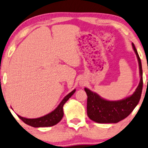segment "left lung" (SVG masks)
Wrapping results in <instances>:
<instances>
[{"label": "left lung", "instance_id": "obj_1", "mask_svg": "<svg viewBox=\"0 0 148 148\" xmlns=\"http://www.w3.org/2000/svg\"><path fill=\"white\" fill-rule=\"evenodd\" d=\"M132 45L139 62L141 76L139 85L131 96L117 101L104 100L96 93L85 88L87 95V115L92 121L100 124L117 123L128 117L139 103L143 89V70L137 50L133 43Z\"/></svg>", "mask_w": 148, "mask_h": 148}]
</instances>
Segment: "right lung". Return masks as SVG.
Segmentation results:
<instances>
[{
    "mask_svg": "<svg viewBox=\"0 0 148 148\" xmlns=\"http://www.w3.org/2000/svg\"><path fill=\"white\" fill-rule=\"evenodd\" d=\"M76 91V89H74L72 91H71L70 93H68L63 100L60 102V104L58 105L57 108L52 111L51 113L47 114V115L43 116V117H39V118L35 119H28L25 117H22L19 115H18V117L21 119L22 121H24L25 124H27L29 126L35 127V128H39V127H49L55 126L61 120V119L63 117V107L65 102L69 100V98L74 94Z\"/></svg>",
    "mask_w": 148,
    "mask_h": 148,
    "instance_id": "add662e5",
    "label": "right lung"
}]
</instances>
